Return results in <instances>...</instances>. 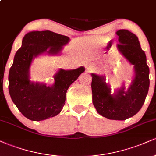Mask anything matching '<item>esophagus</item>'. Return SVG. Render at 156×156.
I'll use <instances>...</instances> for the list:
<instances>
[{"mask_svg":"<svg viewBox=\"0 0 156 156\" xmlns=\"http://www.w3.org/2000/svg\"><path fill=\"white\" fill-rule=\"evenodd\" d=\"M86 68H87V69L88 71H92V70H93V69H94V65H93V64H88L87 66H86Z\"/></svg>","mask_w":156,"mask_h":156,"instance_id":"obj_1","label":"esophagus"}]
</instances>
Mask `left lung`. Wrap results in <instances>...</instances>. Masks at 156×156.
<instances>
[{
    "label": "left lung",
    "mask_w": 156,
    "mask_h": 156,
    "mask_svg": "<svg viewBox=\"0 0 156 156\" xmlns=\"http://www.w3.org/2000/svg\"><path fill=\"white\" fill-rule=\"evenodd\" d=\"M119 37L117 50L133 66L134 76L129 87L123 84L112 94L105 76L92 73V103L97 112L107 119L125 120L139 112L144 104L150 87L149 67L138 37L128 30L116 32Z\"/></svg>",
    "instance_id": "8db88e82"
}]
</instances>
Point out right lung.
<instances>
[{"instance_id":"add662e5","label":"right lung","mask_w":156,"mask_h":156,"mask_svg":"<svg viewBox=\"0 0 156 156\" xmlns=\"http://www.w3.org/2000/svg\"><path fill=\"white\" fill-rule=\"evenodd\" d=\"M69 42L67 36L51 31H31L23 37L22 46L16 53L9 69V92L17 108L28 119L44 120L59 114L65 103L68 88L85 71L83 67L69 70L58 69L51 86L30 80V67L34 58L44 53L60 54Z\"/></svg>"}]
</instances>
